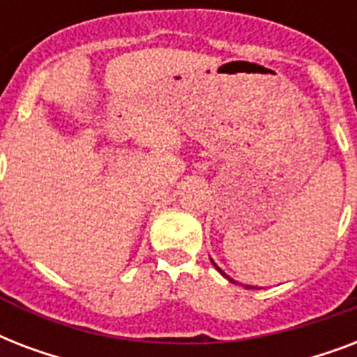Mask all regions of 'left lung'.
I'll return each instance as SVG.
<instances>
[{"instance_id":"left-lung-1","label":"left lung","mask_w":357,"mask_h":357,"mask_svg":"<svg viewBox=\"0 0 357 357\" xmlns=\"http://www.w3.org/2000/svg\"><path fill=\"white\" fill-rule=\"evenodd\" d=\"M211 263H213V265H215V266H217V271H218V272H220V274H222V276H226V274H224V272H222V271H220V268H218V265H217V263H215V261H213V259H211ZM226 278H228V280H229V282H231V283H235V282H234V280H231V278H229V276H226ZM246 289H252V287H248V285H246Z\"/></svg>"}]
</instances>
